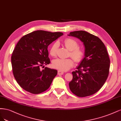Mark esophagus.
<instances>
[{"instance_id":"obj_1","label":"esophagus","mask_w":121,"mask_h":121,"mask_svg":"<svg viewBox=\"0 0 121 121\" xmlns=\"http://www.w3.org/2000/svg\"><path fill=\"white\" fill-rule=\"evenodd\" d=\"M64 73V72L62 70H59L58 71V74L59 75H63Z\"/></svg>"}]
</instances>
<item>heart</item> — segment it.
Here are the masks:
<instances>
[{
    "label": "heart",
    "mask_w": 121,
    "mask_h": 121,
    "mask_svg": "<svg viewBox=\"0 0 121 121\" xmlns=\"http://www.w3.org/2000/svg\"><path fill=\"white\" fill-rule=\"evenodd\" d=\"M63 42L66 47L70 51V56L76 62L79 63L83 59L85 56L84 50L78 47V43L75 40L68 38L65 39ZM58 47V44L57 42L54 43L51 45L49 50V53L51 56L52 57L56 56ZM73 60L72 58H68V59L58 58L53 61V66L54 68L59 69L60 70L67 71L73 66L74 64Z\"/></svg>",
    "instance_id": "heart-1"
}]
</instances>
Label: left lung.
Returning a JSON list of instances; mask_svg holds the SVG:
<instances>
[{"instance_id": "1", "label": "left lung", "mask_w": 121, "mask_h": 121, "mask_svg": "<svg viewBox=\"0 0 121 121\" xmlns=\"http://www.w3.org/2000/svg\"><path fill=\"white\" fill-rule=\"evenodd\" d=\"M83 43L85 56L69 83L71 92L79 97L95 94L102 88L109 73L110 60L106 46L99 38L84 30L70 32Z\"/></svg>"}]
</instances>
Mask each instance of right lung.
Returning a JSON list of instances; mask_svg holds the SVG:
<instances>
[{"instance_id":"add662e5","label":"right lung","mask_w":121,"mask_h":121,"mask_svg":"<svg viewBox=\"0 0 121 121\" xmlns=\"http://www.w3.org/2000/svg\"><path fill=\"white\" fill-rule=\"evenodd\" d=\"M63 35L39 30L25 35L18 42L11 58L13 72L20 86L33 94H39L49 88L57 74L55 69L40 67L50 64L48 46Z\"/></svg>"}]
</instances>
